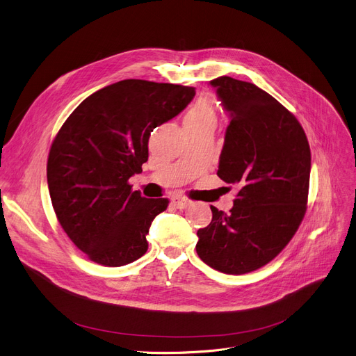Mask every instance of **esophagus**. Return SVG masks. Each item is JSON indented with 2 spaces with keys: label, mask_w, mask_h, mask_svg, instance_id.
<instances>
[{
  "label": "esophagus",
  "mask_w": 356,
  "mask_h": 356,
  "mask_svg": "<svg viewBox=\"0 0 356 356\" xmlns=\"http://www.w3.org/2000/svg\"><path fill=\"white\" fill-rule=\"evenodd\" d=\"M171 201H172V204H174L177 208H179V210H184V208H186L188 205H191V201H190V200H186V198L179 197V195L172 197Z\"/></svg>",
  "instance_id": "1"
}]
</instances>
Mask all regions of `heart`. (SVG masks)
Returning <instances> with one entry per match:
<instances>
[{
    "label": "heart",
    "mask_w": 356,
    "mask_h": 356,
    "mask_svg": "<svg viewBox=\"0 0 356 356\" xmlns=\"http://www.w3.org/2000/svg\"><path fill=\"white\" fill-rule=\"evenodd\" d=\"M204 123H216V112L213 102L208 97L198 99L194 106L188 111L184 118V124H204Z\"/></svg>",
    "instance_id": "b5f03b06"
}]
</instances>
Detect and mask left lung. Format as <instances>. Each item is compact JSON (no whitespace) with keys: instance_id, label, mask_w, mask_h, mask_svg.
Returning <instances> with one entry per match:
<instances>
[{"instance_id":"1","label":"left lung","mask_w":356,"mask_h":356,"mask_svg":"<svg viewBox=\"0 0 356 356\" xmlns=\"http://www.w3.org/2000/svg\"><path fill=\"white\" fill-rule=\"evenodd\" d=\"M229 113L217 175L240 191L229 213L211 207L197 232V253L227 275L273 260L305 217L310 148L299 120L253 83L221 76L210 81Z\"/></svg>"}]
</instances>
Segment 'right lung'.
<instances>
[{
  "instance_id": "add662e5",
  "label": "right lung",
  "mask_w": 356,
  "mask_h": 356,
  "mask_svg": "<svg viewBox=\"0 0 356 356\" xmlns=\"http://www.w3.org/2000/svg\"><path fill=\"white\" fill-rule=\"evenodd\" d=\"M195 96L190 86L128 79L83 100L56 135L47 184L60 225L92 261L119 267L142 257L154 218L166 198H145L129 178L148 161L159 124Z\"/></svg>"
}]
</instances>
